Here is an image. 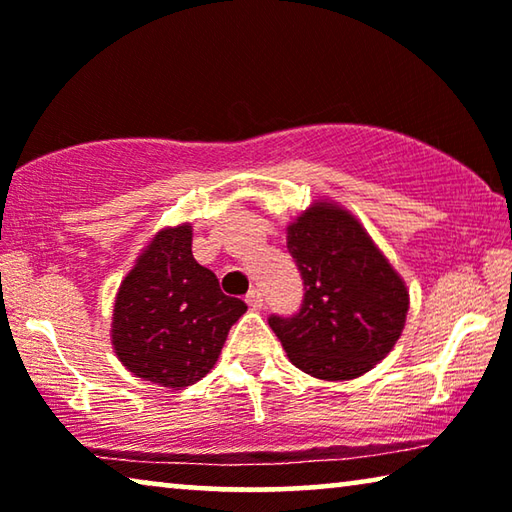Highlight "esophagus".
I'll return each instance as SVG.
<instances>
[{
  "label": "esophagus",
  "mask_w": 512,
  "mask_h": 512,
  "mask_svg": "<svg viewBox=\"0 0 512 512\" xmlns=\"http://www.w3.org/2000/svg\"><path fill=\"white\" fill-rule=\"evenodd\" d=\"M246 302H248V307H253V309H262V307H264V293L259 291V289L248 291Z\"/></svg>",
  "instance_id": "34e87169"
}]
</instances>
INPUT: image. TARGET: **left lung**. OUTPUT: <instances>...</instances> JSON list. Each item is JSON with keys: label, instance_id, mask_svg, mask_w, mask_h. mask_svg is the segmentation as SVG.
Segmentation results:
<instances>
[{"label": "left lung", "instance_id": "left-lung-1", "mask_svg": "<svg viewBox=\"0 0 512 512\" xmlns=\"http://www.w3.org/2000/svg\"><path fill=\"white\" fill-rule=\"evenodd\" d=\"M287 248L305 284L298 314L268 325L293 366L318 379H354L400 339L409 291L361 223L318 203L289 225Z\"/></svg>", "mask_w": 512, "mask_h": 512}]
</instances>
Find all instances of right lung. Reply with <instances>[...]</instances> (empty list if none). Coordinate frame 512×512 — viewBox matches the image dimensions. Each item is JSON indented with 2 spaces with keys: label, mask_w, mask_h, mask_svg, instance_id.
I'll return each instance as SVG.
<instances>
[{
  "label": "right lung",
  "mask_w": 512,
  "mask_h": 512,
  "mask_svg": "<svg viewBox=\"0 0 512 512\" xmlns=\"http://www.w3.org/2000/svg\"><path fill=\"white\" fill-rule=\"evenodd\" d=\"M244 311L194 259L192 225H178L158 232L121 282L112 345L135 377L180 391L210 372Z\"/></svg>",
  "instance_id": "obj_1"
}]
</instances>
